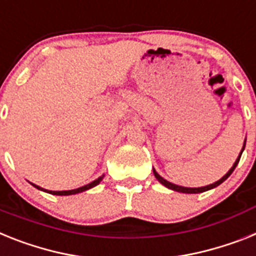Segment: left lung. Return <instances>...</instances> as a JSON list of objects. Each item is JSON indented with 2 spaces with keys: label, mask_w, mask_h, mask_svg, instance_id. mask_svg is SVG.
Wrapping results in <instances>:
<instances>
[{
  "label": "left lung",
  "mask_w": 256,
  "mask_h": 256,
  "mask_svg": "<svg viewBox=\"0 0 256 256\" xmlns=\"http://www.w3.org/2000/svg\"><path fill=\"white\" fill-rule=\"evenodd\" d=\"M244 146H246V139H244V147H242L241 152H240V154H238L237 160L234 161L233 166H232V168L229 169V172H228L226 174H225L222 178H220L218 181L214 182V184H207V186H203V188H184V186H178V184H172V182L166 181V180H164V178L161 177V176L158 174V172L154 170V177H156V180H158V181L160 182L161 184H164L165 188H170V190H173V191H177V192H184V194H199V192H204V191H208V190H211V188H218V184H222V182H224L225 180H226V178L229 177V176H230L232 173H233V170H234V169H236V166H237V165H238V162H240V158H241V154H242V152H244Z\"/></svg>",
  "instance_id": "1"
}]
</instances>
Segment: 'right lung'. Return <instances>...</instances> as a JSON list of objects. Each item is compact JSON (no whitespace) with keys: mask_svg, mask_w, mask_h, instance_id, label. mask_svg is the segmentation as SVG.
Masks as SVG:
<instances>
[{"mask_svg":"<svg viewBox=\"0 0 256 256\" xmlns=\"http://www.w3.org/2000/svg\"><path fill=\"white\" fill-rule=\"evenodd\" d=\"M102 178H104V174L100 176V177H98V180H95V181H92L91 184H84V186H82V188H74V190H64V191H52V190H45V188H40V186H38V184H31V182H30V184H31L32 186H34V188H38V190L45 191V192H49V194H52V195H75V194H79V192H83V191L90 190V188H95V186H98V184L102 181Z\"/></svg>","mask_w":256,"mask_h":256,"instance_id":"add662e5","label":"right lung"}]
</instances>
